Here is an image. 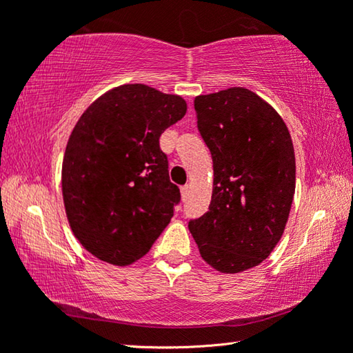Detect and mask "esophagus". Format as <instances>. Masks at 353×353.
Segmentation results:
<instances>
[{
    "instance_id": "obj_1",
    "label": "esophagus",
    "mask_w": 353,
    "mask_h": 353,
    "mask_svg": "<svg viewBox=\"0 0 353 353\" xmlns=\"http://www.w3.org/2000/svg\"><path fill=\"white\" fill-rule=\"evenodd\" d=\"M181 193H182V198L187 199V196L190 193V185H183V187H181Z\"/></svg>"
}]
</instances>
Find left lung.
<instances>
[{"mask_svg": "<svg viewBox=\"0 0 353 353\" xmlns=\"http://www.w3.org/2000/svg\"><path fill=\"white\" fill-rule=\"evenodd\" d=\"M198 129L213 160L208 212L188 223L213 270L243 272L268 259L283 235L296 188V159L282 117L244 87L194 98Z\"/></svg>", "mask_w": 353, "mask_h": 353, "instance_id": "left-lung-1", "label": "left lung"}]
</instances>
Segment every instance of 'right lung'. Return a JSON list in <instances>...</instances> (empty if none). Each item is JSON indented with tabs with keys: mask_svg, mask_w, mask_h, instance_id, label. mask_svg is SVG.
Segmentation results:
<instances>
[{
	"mask_svg": "<svg viewBox=\"0 0 353 353\" xmlns=\"http://www.w3.org/2000/svg\"><path fill=\"white\" fill-rule=\"evenodd\" d=\"M185 113L177 94L124 83L77 119L62 162L63 205L74 236L101 261L132 265L170 224L181 191L159 139Z\"/></svg>",
	"mask_w": 353,
	"mask_h": 353,
	"instance_id": "obj_1",
	"label": "right lung"
}]
</instances>
